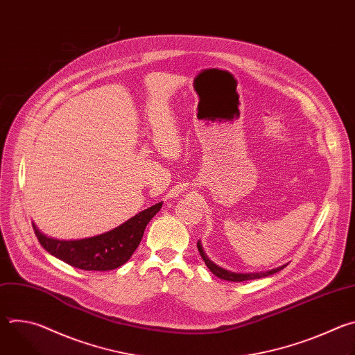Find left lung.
<instances>
[{
	"label": "left lung",
	"mask_w": 355,
	"mask_h": 355,
	"mask_svg": "<svg viewBox=\"0 0 355 355\" xmlns=\"http://www.w3.org/2000/svg\"><path fill=\"white\" fill-rule=\"evenodd\" d=\"M196 247H198V251H199V254H200L202 260L205 261V264H207V267L211 270V272H212V274H215L218 278H220V279H226V281L241 282V281H248V279H259V278H264V277L272 275V274H275V272H278V271H281L282 268H285V267H286V266H282V267L274 268V270H271V271H266V272H254V274H237V272H232V271L223 270V268L218 267L216 264H214V263H212V261H211V260H209V259L205 256L204 248H202V245H200V243H199V241H198Z\"/></svg>",
	"instance_id": "8db88e82"
}]
</instances>
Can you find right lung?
<instances>
[{
	"instance_id": "right-lung-1",
	"label": "right lung",
	"mask_w": 355,
	"mask_h": 355,
	"mask_svg": "<svg viewBox=\"0 0 355 355\" xmlns=\"http://www.w3.org/2000/svg\"><path fill=\"white\" fill-rule=\"evenodd\" d=\"M163 202L144 209L104 234L81 240H58L33 230L40 245L66 264L85 271H108L123 266L141 241L144 229L162 208Z\"/></svg>"
}]
</instances>
